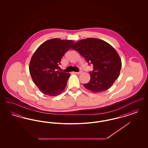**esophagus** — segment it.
I'll list each match as a JSON object with an SVG mask.
<instances>
[{
    "instance_id": "obj_1",
    "label": "esophagus",
    "mask_w": 148,
    "mask_h": 148,
    "mask_svg": "<svg viewBox=\"0 0 148 148\" xmlns=\"http://www.w3.org/2000/svg\"><path fill=\"white\" fill-rule=\"evenodd\" d=\"M82 72H83V71H82V69H80L79 71H78V72H74V73L76 74H81Z\"/></svg>"
}]
</instances>
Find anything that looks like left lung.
Segmentation results:
<instances>
[{
    "label": "left lung",
    "instance_id": "left-lung-1",
    "mask_svg": "<svg viewBox=\"0 0 148 148\" xmlns=\"http://www.w3.org/2000/svg\"><path fill=\"white\" fill-rule=\"evenodd\" d=\"M72 49L83 56L89 65H93V70L89 72L90 80L84 84L86 89L94 92L106 91L119 77L121 61L116 51L108 42L87 38L78 41Z\"/></svg>",
    "mask_w": 148,
    "mask_h": 148
}]
</instances>
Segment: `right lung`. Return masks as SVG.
<instances>
[{
	"mask_svg": "<svg viewBox=\"0 0 148 148\" xmlns=\"http://www.w3.org/2000/svg\"><path fill=\"white\" fill-rule=\"evenodd\" d=\"M74 42L51 39L42 44L32 56L29 72L39 90L45 95L56 96L65 89L71 74L58 71L62 58Z\"/></svg>",
	"mask_w": 148,
	"mask_h": 148,
	"instance_id": "1",
	"label": "right lung"
}]
</instances>
